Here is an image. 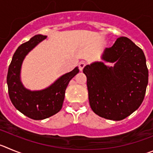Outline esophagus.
I'll return each mask as SVG.
<instances>
[{
    "label": "esophagus",
    "instance_id": "34e87169",
    "mask_svg": "<svg viewBox=\"0 0 153 153\" xmlns=\"http://www.w3.org/2000/svg\"><path fill=\"white\" fill-rule=\"evenodd\" d=\"M85 66V62H79V64H78V68H79L80 71H82Z\"/></svg>",
    "mask_w": 153,
    "mask_h": 153
}]
</instances>
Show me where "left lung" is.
Returning <instances> with one entry per match:
<instances>
[{"mask_svg":"<svg viewBox=\"0 0 153 153\" xmlns=\"http://www.w3.org/2000/svg\"><path fill=\"white\" fill-rule=\"evenodd\" d=\"M104 62L87 65L88 98L92 111L105 119L121 120L141 105L149 71L143 52L130 39L121 36L102 55Z\"/></svg>","mask_w":153,"mask_h":153,"instance_id":"1","label":"left lung"}]
</instances>
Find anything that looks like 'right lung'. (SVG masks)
Returning a JSON list of instances; mask_svg holds the SVG:
<instances>
[{
	"mask_svg": "<svg viewBox=\"0 0 153 153\" xmlns=\"http://www.w3.org/2000/svg\"><path fill=\"white\" fill-rule=\"evenodd\" d=\"M46 37L36 35L28 42L20 45L13 54L7 76L8 94L12 104L25 116L36 120L49 117L62 109L67 86L70 80L79 71L78 67H75L42 90L30 91L23 86L20 80L23 60L30 51Z\"/></svg>",
	"mask_w": 153,
	"mask_h": 153,
	"instance_id": "obj_1",
	"label": "right lung"
}]
</instances>
